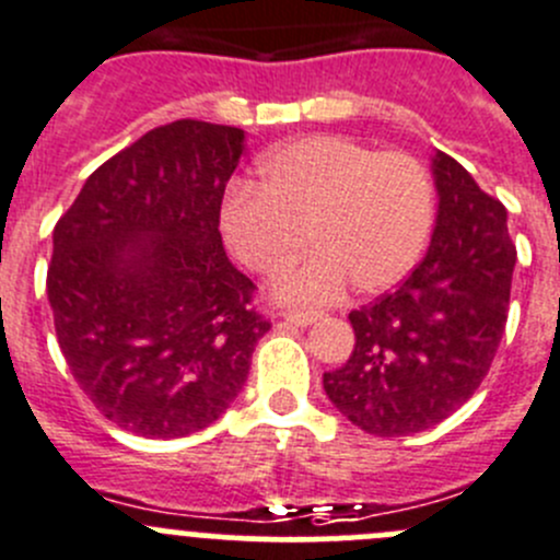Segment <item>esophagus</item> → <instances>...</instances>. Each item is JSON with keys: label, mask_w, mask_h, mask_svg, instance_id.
<instances>
[{"label": "esophagus", "mask_w": 560, "mask_h": 560, "mask_svg": "<svg viewBox=\"0 0 560 560\" xmlns=\"http://www.w3.org/2000/svg\"><path fill=\"white\" fill-rule=\"evenodd\" d=\"M281 317H284L290 325L306 328V325H312L314 319L319 317V314L317 312H303V308H284V312H281Z\"/></svg>", "instance_id": "esophagus-1"}]
</instances>
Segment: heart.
Listing matches in <instances>:
<instances>
[{"label": "heart", "instance_id": "1", "mask_svg": "<svg viewBox=\"0 0 560 560\" xmlns=\"http://www.w3.org/2000/svg\"><path fill=\"white\" fill-rule=\"evenodd\" d=\"M257 188L237 186L221 208L226 243L246 268L276 276V298L334 303L347 284L377 295L399 284L424 254L435 221L427 170L405 153H374L341 136H308L270 150Z\"/></svg>", "mask_w": 560, "mask_h": 560}]
</instances>
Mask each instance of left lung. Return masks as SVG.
Listing matches in <instances>:
<instances>
[{"label":"left lung","mask_w":560,"mask_h":560,"mask_svg":"<svg viewBox=\"0 0 560 560\" xmlns=\"http://www.w3.org/2000/svg\"><path fill=\"white\" fill-rule=\"evenodd\" d=\"M438 219L427 257L388 295L350 312L347 363L323 374L336 410L377 438L441 424L474 396L506 328L517 248L506 208L438 150Z\"/></svg>","instance_id":"8db88e82"}]
</instances>
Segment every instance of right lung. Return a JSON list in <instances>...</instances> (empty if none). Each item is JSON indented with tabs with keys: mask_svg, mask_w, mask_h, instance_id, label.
<instances>
[{
	"mask_svg": "<svg viewBox=\"0 0 560 560\" xmlns=\"http://www.w3.org/2000/svg\"><path fill=\"white\" fill-rule=\"evenodd\" d=\"M243 150L232 125H161L97 166L54 226L59 350L92 405L133 435L213 424L270 330L219 232Z\"/></svg>",
	"mask_w": 560,
	"mask_h": 560,
	"instance_id": "right-lung-1",
	"label": "right lung"
}]
</instances>
